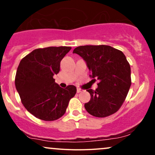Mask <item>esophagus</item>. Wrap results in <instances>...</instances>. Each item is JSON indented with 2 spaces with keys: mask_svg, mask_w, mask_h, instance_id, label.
Listing matches in <instances>:
<instances>
[{
  "mask_svg": "<svg viewBox=\"0 0 155 155\" xmlns=\"http://www.w3.org/2000/svg\"><path fill=\"white\" fill-rule=\"evenodd\" d=\"M82 91H82V90H81V88H78V89H77V93H81V92H82Z\"/></svg>",
  "mask_w": 155,
  "mask_h": 155,
  "instance_id": "obj_1",
  "label": "esophagus"
}]
</instances>
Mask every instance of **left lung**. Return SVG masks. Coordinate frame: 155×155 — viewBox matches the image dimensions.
I'll use <instances>...</instances> for the list:
<instances>
[{
    "mask_svg": "<svg viewBox=\"0 0 155 155\" xmlns=\"http://www.w3.org/2000/svg\"><path fill=\"white\" fill-rule=\"evenodd\" d=\"M86 62L98 87L87 90L91 100L85 104L90 114L106 117L121 108L131 86V68L121 51L108 45L80 46L73 50Z\"/></svg>",
    "mask_w": 155,
    "mask_h": 155,
    "instance_id": "left-lung-1",
    "label": "left lung"
}]
</instances>
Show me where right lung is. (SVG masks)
Masks as SVG:
<instances>
[{
    "label": "right lung",
    "mask_w": 155,
    "mask_h": 155,
    "mask_svg": "<svg viewBox=\"0 0 155 155\" xmlns=\"http://www.w3.org/2000/svg\"><path fill=\"white\" fill-rule=\"evenodd\" d=\"M70 47L37 49L21 60L15 85L23 105L35 117L54 121L64 115L69 101L77 88H62L53 78L60 70V62L70 51Z\"/></svg>",
    "instance_id": "obj_1"
}]
</instances>
